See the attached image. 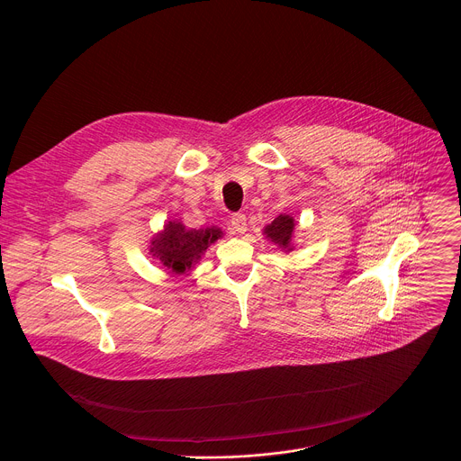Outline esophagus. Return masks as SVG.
<instances>
[{"mask_svg": "<svg viewBox=\"0 0 461 461\" xmlns=\"http://www.w3.org/2000/svg\"><path fill=\"white\" fill-rule=\"evenodd\" d=\"M230 222H231V228H233L237 233H244L246 228H248V222H246V215H244V213H233L231 219H230Z\"/></svg>", "mask_w": 461, "mask_h": 461, "instance_id": "1", "label": "esophagus"}]
</instances>
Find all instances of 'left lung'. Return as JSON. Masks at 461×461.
Listing matches in <instances>:
<instances>
[{"label":"left lung","instance_id":"obj_1","mask_svg":"<svg viewBox=\"0 0 461 461\" xmlns=\"http://www.w3.org/2000/svg\"><path fill=\"white\" fill-rule=\"evenodd\" d=\"M294 219L290 215H279L270 226L265 228L267 237L272 239L277 246L290 249V240H292V231H294Z\"/></svg>","mask_w":461,"mask_h":461}]
</instances>
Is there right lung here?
I'll return each instance as SVG.
<instances>
[{"label":"right lung","mask_w":461,"mask_h":461,"mask_svg":"<svg viewBox=\"0 0 461 461\" xmlns=\"http://www.w3.org/2000/svg\"><path fill=\"white\" fill-rule=\"evenodd\" d=\"M221 235L222 231L219 228L187 230L180 222H169L164 233L151 242V251L164 262V267L171 268L175 274H182L189 270Z\"/></svg>","instance_id":"add662e5"}]
</instances>
